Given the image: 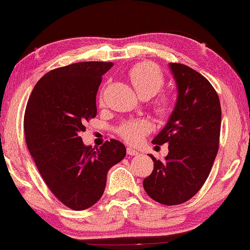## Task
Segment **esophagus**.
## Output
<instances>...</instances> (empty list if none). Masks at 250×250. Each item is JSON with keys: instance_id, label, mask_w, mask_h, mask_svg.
<instances>
[{"instance_id": "34e87169", "label": "esophagus", "mask_w": 250, "mask_h": 250, "mask_svg": "<svg viewBox=\"0 0 250 250\" xmlns=\"http://www.w3.org/2000/svg\"><path fill=\"white\" fill-rule=\"evenodd\" d=\"M126 151H127V155H131V156H136V155H139V152L136 151V150L133 149V148H131V146H128V148H127V150H126Z\"/></svg>"}]
</instances>
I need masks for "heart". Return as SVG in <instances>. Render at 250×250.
Masks as SVG:
<instances>
[{"instance_id":"1","label":"heart","mask_w":250,"mask_h":250,"mask_svg":"<svg viewBox=\"0 0 250 250\" xmlns=\"http://www.w3.org/2000/svg\"><path fill=\"white\" fill-rule=\"evenodd\" d=\"M128 80L135 91L143 98H151L162 90L164 75L156 64L151 62H141L135 64L128 71ZM173 104V98L168 94L160 95L156 99L153 108L160 116L166 115ZM150 131V126L146 121H129L118 128L119 135L126 142L135 145L141 141L143 135Z\"/></svg>"}]
</instances>
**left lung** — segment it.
Returning a JSON list of instances; mask_svg holds the SVG:
<instances>
[{
	"label": "left lung",
	"instance_id": "1",
	"mask_svg": "<svg viewBox=\"0 0 250 250\" xmlns=\"http://www.w3.org/2000/svg\"><path fill=\"white\" fill-rule=\"evenodd\" d=\"M177 87V101L153 145L168 143V155L153 160L143 188L157 203L174 206L201 189L216 158L221 132L220 98L203 75L182 63H169Z\"/></svg>",
	"mask_w": 250,
	"mask_h": 250
}]
</instances>
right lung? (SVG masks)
Returning a JSON list of instances; mask_svg holds the SVG:
<instances>
[{
    "label": "right lung",
    "instance_id": "1",
    "mask_svg": "<svg viewBox=\"0 0 250 250\" xmlns=\"http://www.w3.org/2000/svg\"><path fill=\"white\" fill-rule=\"evenodd\" d=\"M112 62L87 61L56 68L37 82L27 104L23 129L37 169L58 200L74 210L104 194L108 170L126 155L117 140L94 150L81 133L97 116V93Z\"/></svg>",
    "mask_w": 250,
    "mask_h": 250
}]
</instances>
